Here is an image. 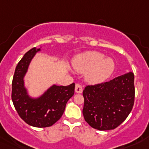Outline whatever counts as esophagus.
Wrapping results in <instances>:
<instances>
[{
  "mask_svg": "<svg viewBox=\"0 0 149 149\" xmlns=\"http://www.w3.org/2000/svg\"><path fill=\"white\" fill-rule=\"evenodd\" d=\"M75 92L77 93H82L83 92V87L82 86H81V84H77L75 85Z\"/></svg>",
  "mask_w": 149,
  "mask_h": 149,
  "instance_id": "34e87169",
  "label": "esophagus"
}]
</instances>
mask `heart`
Instances as JSON below:
<instances>
[{
  "instance_id": "heart-1",
  "label": "heart",
  "mask_w": 149,
  "mask_h": 149,
  "mask_svg": "<svg viewBox=\"0 0 149 149\" xmlns=\"http://www.w3.org/2000/svg\"><path fill=\"white\" fill-rule=\"evenodd\" d=\"M98 51H87L76 56L73 62L78 72H86V79L91 83H101L108 79L115 70L114 60Z\"/></svg>"
}]
</instances>
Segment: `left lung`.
I'll return each instance as SVG.
<instances>
[{
    "mask_svg": "<svg viewBox=\"0 0 149 149\" xmlns=\"http://www.w3.org/2000/svg\"><path fill=\"white\" fill-rule=\"evenodd\" d=\"M83 115L89 125L99 131L115 129L132 110L135 97L134 73L88 85L83 91Z\"/></svg>",
    "mask_w": 149,
    "mask_h": 149,
    "instance_id": "obj_1",
    "label": "left lung"
}]
</instances>
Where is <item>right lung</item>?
I'll return each instance as SVG.
<instances>
[{
  "mask_svg": "<svg viewBox=\"0 0 149 149\" xmlns=\"http://www.w3.org/2000/svg\"><path fill=\"white\" fill-rule=\"evenodd\" d=\"M40 48L28 51L15 68L12 83V101L19 116L33 127L53 125L63 116L67 101L74 93V83L68 86L54 85L38 98H31L24 86V77L30 61Z\"/></svg>",
  "mask_w": 149,
  "mask_h": 149,
  "instance_id": "1",
  "label": "right lung"
}]
</instances>
